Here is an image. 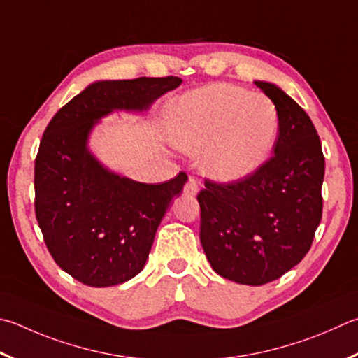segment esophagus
<instances>
[{
	"label": "esophagus",
	"mask_w": 358,
	"mask_h": 358,
	"mask_svg": "<svg viewBox=\"0 0 358 358\" xmlns=\"http://www.w3.org/2000/svg\"><path fill=\"white\" fill-rule=\"evenodd\" d=\"M200 191V181L194 177H189L185 185V192L187 196H196V194Z\"/></svg>",
	"instance_id": "34e87169"
}]
</instances>
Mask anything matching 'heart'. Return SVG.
Returning a JSON list of instances; mask_svg holds the SVG:
<instances>
[{
	"label": "heart",
	"mask_w": 358,
	"mask_h": 358,
	"mask_svg": "<svg viewBox=\"0 0 358 358\" xmlns=\"http://www.w3.org/2000/svg\"><path fill=\"white\" fill-rule=\"evenodd\" d=\"M280 120L274 103L231 84L186 94L171 109V136L185 152L201 150L203 171L219 181L249 177L268 159Z\"/></svg>",
	"instance_id": "obj_1"
}]
</instances>
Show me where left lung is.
Listing matches in <instances>:
<instances>
[{"instance_id": "left-lung-1", "label": "left lung", "mask_w": 358, "mask_h": 358, "mask_svg": "<svg viewBox=\"0 0 358 358\" xmlns=\"http://www.w3.org/2000/svg\"><path fill=\"white\" fill-rule=\"evenodd\" d=\"M255 84L280 120L274 155L245 178H206L197 200L200 241L211 268L259 287L287 274L310 250L322 217L326 161L307 113L274 84Z\"/></svg>"}]
</instances>
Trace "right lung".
<instances>
[{
  "instance_id": "obj_1",
  "label": "right lung",
  "mask_w": 358,
  "mask_h": 358,
  "mask_svg": "<svg viewBox=\"0 0 358 358\" xmlns=\"http://www.w3.org/2000/svg\"><path fill=\"white\" fill-rule=\"evenodd\" d=\"M180 84L178 76L94 83L45 128L34 166L36 219L56 264L78 282L103 288L138 275L187 180L180 172L147 185L109 172L87 150L90 129L114 109H147Z\"/></svg>"
}]
</instances>
